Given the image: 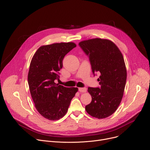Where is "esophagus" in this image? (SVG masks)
<instances>
[{"instance_id":"1","label":"esophagus","mask_w":150,"mask_h":150,"mask_svg":"<svg viewBox=\"0 0 150 150\" xmlns=\"http://www.w3.org/2000/svg\"><path fill=\"white\" fill-rule=\"evenodd\" d=\"M79 91L80 92H83V93H86L87 91V88L85 87H81V88H79Z\"/></svg>"}]
</instances>
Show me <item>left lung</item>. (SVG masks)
<instances>
[{
  "instance_id": "1",
  "label": "left lung",
  "mask_w": 150,
  "mask_h": 150,
  "mask_svg": "<svg viewBox=\"0 0 150 150\" xmlns=\"http://www.w3.org/2000/svg\"><path fill=\"white\" fill-rule=\"evenodd\" d=\"M79 47L89 57L92 72L100 74V87H88L92 100L86 106L87 112L99 119L111 115L123 96L127 79L124 58L117 46L108 39L94 38L83 40Z\"/></svg>"
}]
</instances>
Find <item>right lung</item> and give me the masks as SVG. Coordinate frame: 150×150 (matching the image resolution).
I'll return each instance as SVG.
<instances>
[{
	"instance_id": "add662e5",
	"label": "right lung",
	"mask_w": 150,
	"mask_h": 150,
	"mask_svg": "<svg viewBox=\"0 0 150 150\" xmlns=\"http://www.w3.org/2000/svg\"><path fill=\"white\" fill-rule=\"evenodd\" d=\"M76 46L74 42L43 45L32 59L28 74L30 92L38 112L49 120H59L66 114L78 90L54 82L59 78L64 57Z\"/></svg>"
}]
</instances>
